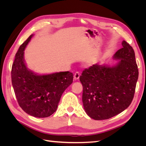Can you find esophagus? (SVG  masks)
Returning a JSON list of instances; mask_svg holds the SVG:
<instances>
[{"label": "esophagus", "mask_w": 146, "mask_h": 146, "mask_svg": "<svg viewBox=\"0 0 146 146\" xmlns=\"http://www.w3.org/2000/svg\"><path fill=\"white\" fill-rule=\"evenodd\" d=\"M80 73H79L78 72H76V73H75L74 74V77L75 80H78V79L79 78V77H80Z\"/></svg>", "instance_id": "esophagus-1"}]
</instances>
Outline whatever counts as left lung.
Returning <instances> with one entry per match:
<instances>
[{
  "mask_svg": "<svg viewBox=\"0 0 146 146\" xmlns=\"http://www.w3.org/2000/svg\"><path fill=\"white\" fill-rule=\"evenodd\" d=\"M114 54L119 60L113 67L93 64L80 77L84 109L90 117L105 120L121 113L133 99L138 69L133 48L125 41Z\"/></svg>",
  "mask_w": 146,
  "mask_h": 146,
  "instance_id": "1",
  "label": "left lung"
}]
</instances>
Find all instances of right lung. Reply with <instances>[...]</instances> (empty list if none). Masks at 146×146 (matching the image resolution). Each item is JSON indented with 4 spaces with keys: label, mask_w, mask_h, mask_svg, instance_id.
Segmentation results:
<instances>
[{
    "label": "right lung",
    "mask_w": 146,
    "mask_h": 146,
    "mask_svg": "<svg viewBox=\"0 0 146 146\" xmlns=\"http://www.w3.org/2000/svg\"><path fill=\"white\" fill-rule=\"evenodd\" d=\"M31 35L17 50L11 68V82L21 108L30 115L47 117L55 113L61 95L73 82L72 72H60L39 76L27 69L24 50Z\"/></svg>",
    "instance_id": "obj_1"
}]
</instances>
